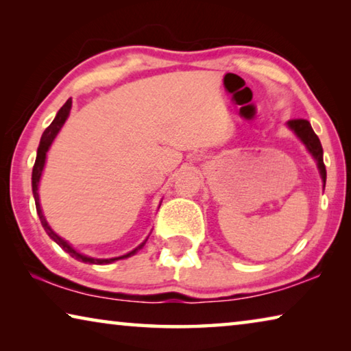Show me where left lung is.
<instances>
[{
  "label": "left lung",
  "mask_w": 351,
  "mask_h": 351,
  "mask_svg": "<svg viewBox=\"0 0 351 351\" xmlns=\"http://www.w3.org/2000/svg\"><path fill=\"white\" fill-rule=\"evenodd\" d=\"M287 125L291 132H293L297 138L300 139V142L305 145L308 153H310L314 161H316L319 175H320V178H322V184L325 189L326 170H325V164H324V150H322V144H320L317 134L313 132L311 123L308 122L306 119H293V121L287 122Z\"/></svg>",
  "instance_id": "obj_1"
}]
</instances>
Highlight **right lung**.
I'll use <instances>...</instances> for the list:
<instances>
[{
	"label": "right lung",
	"mask_w": 351,
	"mask_h": 351,
	"mask_svg": "<svg viewBox=\"0 0 351 351\" xmlns=\"http://www.w3.org/2000/svg\"><path fill=\"white\" fill-rule=\"evenodd\" d=\"M71 106H73V99H68L66 104H64L58 112L54 117V121L49 127H47L43 134H41V139H40V145H38V150H37V159H35V164H34V169H32V193H34V199H35V207H37V213L40 217V221L41 226H43L46 234L51 237L52 240H54L58 246H60L64 252H68L71 257H74L75 260L83 261V263H91V265H110L112 261H117V260H122V258H128L134 255L136 252L139 251V249L144 247V245L148 240L147 239L141 243L138 247H134L133 251H130L123 255H119V257H112V258H96V257H90V255H85L77 251L75 247H73V245H69V243L62 239L60 235L56 234L52 228L49 226V223L46 221L45 218V213L41 210V204H40V195H38V186H40V180H41V175H43V169H45V164H46V154L49 152V148L52 145V142L57 138L58 132H60L62 127L64 125V122H66V119L71 112Z\"/></svg>",
	"instance_id": "obj_1"
}]
</instances>
